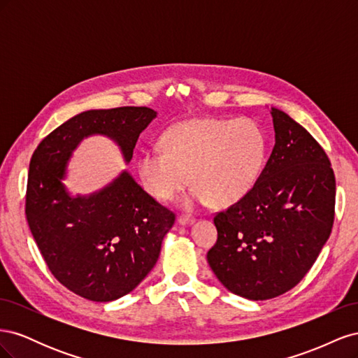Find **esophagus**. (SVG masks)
<instances>
[{"mask_svg": "<svg viewBox=\"0 0 358 358\" xmlns=\"http://www.w3.org/2000/svg\"><path fill=\"white\" fill-rule=\"evenodd\" d=\"M178 222H179V225H189L194 222V220L188 215H180L178 218Z\"/></svg>", "mask_w": 358, "mask_h": 358, "instance_id": "34e87169", "label": "esophagus"}]
</instances>
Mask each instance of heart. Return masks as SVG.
<instances>
[{
    "label": "heart",
    "mask_w": 358,
    "mask_h": 358,
    "mask_svg": "<svg viewBox=\"0 0 358 358\" xmlns=\"http://www.w3.org/2000/svg\"><path fill=\"white\" fill-rule=\"evenodd\" d=\"M162 148L149 149L137 161L145 191L171 200L194 185L185 204L230 206L254 188L264 167L267 137L254 119H192L170 127Z\"/></svg>",
    "instance_id": "1"
}]
</instances>
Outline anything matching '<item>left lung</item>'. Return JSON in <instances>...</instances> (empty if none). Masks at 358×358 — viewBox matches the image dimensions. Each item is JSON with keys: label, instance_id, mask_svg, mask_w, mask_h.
Returning a JSON list of instances; mask_svg holds the SVG:
<instances>
[{"label": "left lung", "instance_id": "1", "mask_svg": "<svg viewBox=\"0 0 358 358\" xmlns=\"http://www.w3.org/2000/svg\"><path fill=\"white\" fill-rule=\"evenodd\" d=\"M275 146L254 188L216 213L208 263L233 294L267 300L305 278L334 221L330 159L305 128L272 107Z\"/></svg>", "mask_w": 358, "mask_h": 358}]
</instances>
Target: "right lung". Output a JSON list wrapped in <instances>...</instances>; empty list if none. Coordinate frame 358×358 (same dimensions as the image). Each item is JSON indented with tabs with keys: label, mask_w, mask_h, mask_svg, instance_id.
I'll use <instances>...</instances> for the list:
<instances>
[{
	"label": "right lung",
	"mask_w": 358,
	"mask_h": 358,
	"mask_svg": "<svg viewBox=\"0 0 358 358\" xmlns=\"http://www.w3.org/2000/svg\"><path fill=\"white\" fill-rule=\"evenodd\" d=\"M157 117L149 107L86 110L45 137L32 154L25 213L32 237L59 282L83 299L112 301L152 270L175 213L124 170L90 196H70L62 179L83 138H112L125 162L140 133Z\"/></svg>",
	"instance_id": "right-lung-1"
}]
</instances>
